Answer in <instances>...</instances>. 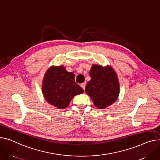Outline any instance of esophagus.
<instances>
[{
  "instance_id": "34e87169",
  "label": "esophagus",
  "mask_w": 160,
  "mask_h": 160,
  "mask_svg": "<svg viewBox=\"0 0 160 160\" xmlns=\"http://www.w3.org/2000/svg\"><path fill=\"white\" fill-rule=\"evenodd\" d=\"M81 87L83 88V90H85V87H86V83L85 82H84V83H82V84H81Z\"/></svg>"
}]
</instances>
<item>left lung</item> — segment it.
Segmentation results:
<instances>
[{
  "label": "left lung",
  "instance_id": "8db88e82",
  "mask_svg": "<svg viewBox=\"0 0 160 160\" xmlns=\"http://www.w3.org/2000/svg\"><path fill=\"white\" fill-rule=\"evenodd\" d=\"M91 79L87 82L85 92L96 107L105 108L118 99L119 85L115 72L110 67L103 68L93 64L89 73Z\"/></svg>",
  "mask_w": 160,
  "mask_h": 160
}]
</instances>
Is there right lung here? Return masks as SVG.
<instances>
[{
  "label": "right lung",
  "mask_w": 160,
  "mask_h": 160,
  "mask_svg": "<svg viewBox=\"0 0 160 160\" xmlns=\"http://www.w3.org/2000/svg\"><path fill=\"white\" fill-rule=\"evenodd\" d=\"M84 92L75 82V75L68 72L62 66L52 67L45 73L42 82V93L50 104L60 109L67 107L76 96Z\"/></svg>",
  "instance_id": "obj_1"
}]
</instances>
